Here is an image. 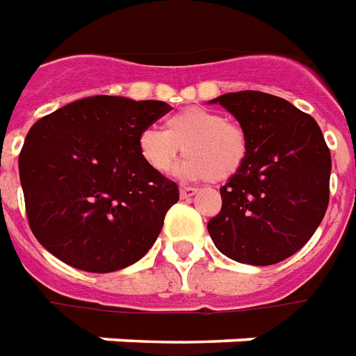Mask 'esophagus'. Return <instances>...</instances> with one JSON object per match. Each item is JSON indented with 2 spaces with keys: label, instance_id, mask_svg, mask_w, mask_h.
<instances>
[{
  "label": "esophagus",
  "instance_id": "1",
  "mask_svg": "<svg viewBox=\"0 0 356 356\" xmlns=\"http://www.w3.org/2000/svg\"><path fill=\"white\" fill-rule=\"evenodd\" d=\"M197 193V189L195 188H180V197L181 199H189V197H193Z\"/></svg>",
  "mask_w": 356,
  "mask_h": 356
}]
</instances>
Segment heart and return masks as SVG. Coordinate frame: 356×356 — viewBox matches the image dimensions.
<instances>
[{"label":"heart","instance_id":"heart-1","mask_svg":"<svg viewBox=\"0 0 356 356\" xmlns=\"http://www.w3.org/2000/svg\"><path fill=\"white\" fill-rule=\"evenodd\" d=\"M181 147L188 155L178 168L181 176L227 181L245 165L248 138L241 124L225 121L220 111L201 106L172 113L165 131L144 129L138 136L140 157L157 175L170 172Z\"/></svg>","mask_w":356,"mask_h":356}]
</instances>
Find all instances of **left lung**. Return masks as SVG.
<instances>
[{"label": "left lung", "mask_w": 356, "mask_h": 356, "mask_svg": "<svg viewBox=\"0 0 356 356\" xmlns=\"http://www.w3.org/2000/svg\"><path fill=\"white\" fill-rule=\"evenodd\" d=\"M237 119L248 138L245 165L220 188L222 210L209 222L214 245L248 266H273L302 248L323 222L330 197V149L316 121L260 90L210 100Z\"/></svg>", "instance_id": "8db88e82"}]
</instances>
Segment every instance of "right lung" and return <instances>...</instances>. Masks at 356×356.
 <instances>
[{
	"label": "right lung",
	"mask_w": 356,
	"mask_h": 356,
	"mask_svg": "<svg viewBox=\"0 0 356 356\" xmlns=\"http://www.w3.org/2000/svg\"><path fill=\"white\" fill-rule=\"evenodd\" d=\"M168 110L161 100L98 95L33 124L18 172L43 248L89 273L119 271L152 248L180 193L142 161L138 136Z\"/></svg>",
	"instance_id": "1"
}]
</instances>
